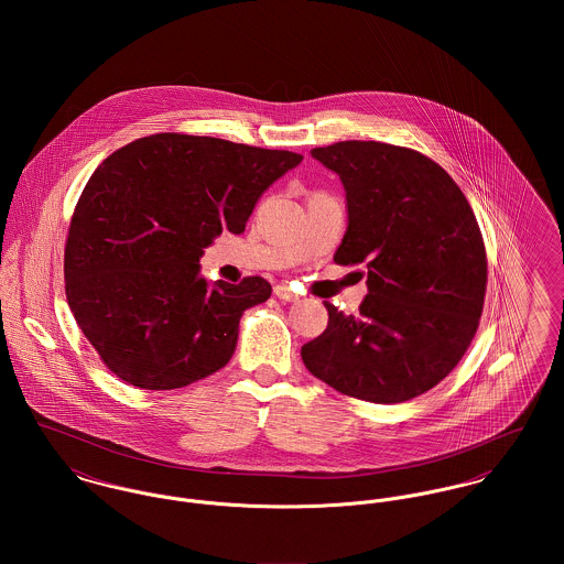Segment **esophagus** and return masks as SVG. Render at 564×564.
I'll list each match as a JSON object with an SVG mask.
<instances>
[{
  "instance_id": "obj_1",
  "label": "esophagus",
  "mask_w": 564,
  "mask_h": 564,
  "mask_svg": "<svg viewBox=\"0 0 564 564\" xmlns=\"http://www.w3.org/2000/svg\"><path fill=\"white\" fill-rule=\"evenodd\" d=\"M273 293H275V297H280V300H284V302H295V300H300V295H297L289 284H278V286L273 289Z\"/></svg>"
}]
</instances>
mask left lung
Masks as SVG:
<instances>
[{
  "label": "left lung",
  "mask_w": 564,
  "mask_h": 564,
  "mask_svg": "<svg viewBox=\"0 0 564 564\" xmlns=\"http://www.w3.org/2000/svg\"><path fill=\"white\" fill-rule=\"evenodd\" d=\"M313 156L347 193L334 262L367 264L369 293L349 317L323 302L327 327L302 360L343 395L408 402L434 389L478 332L488 280L478 219L452 175L410 148L343 141Z\"/></svg>",
  "instance_id": "obj_1"
}]
</instances>
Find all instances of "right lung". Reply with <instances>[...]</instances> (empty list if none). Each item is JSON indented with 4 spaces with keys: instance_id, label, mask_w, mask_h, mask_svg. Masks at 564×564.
Segmentation results:
<instances>
[{
    "instance_id": "obj_1",
    "label": "right lung",
    "mask_w": 564,
    "mask_h": 564,
    "mask_svg": "<svg viewBox=\"0 0 564 564\" xmlns=\"http://www.w3.org/2000/svg\"><path fill=\"white\" fill-rule=\"evenodd\" d=\"M302 154L161 132L88 177L65 245V293L84 336L123 382L171 391L224 369L242 313L271 295L260 275L199 278L204 247L241 235L258 197Z\"/></svg>"
}]
</instances>
